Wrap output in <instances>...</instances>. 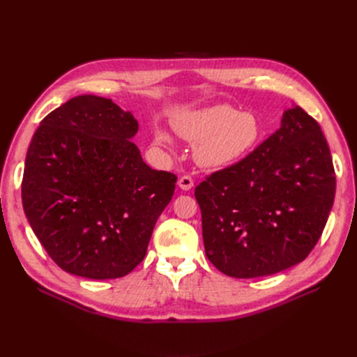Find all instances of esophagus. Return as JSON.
I'll return each instance as SVG.
<instances>
[{
    "label": "esophagus",
    "mask_w": 357,
    "mask_h": 357,
    "mask_svg": "<svg viewBox=\"0 0 357 357\" xmlns=\"http://www.w3.org/2000/svg\"><path fill=\"white\" fill-rule=\"evenodd\" d=\"M178 185L181 186L182 190L188 191V190H191L192 186H194V179H192L190 175H182V176L179 178V181H178Z\"/></svg>",
    "instance_id": "obj_1"
}]
</instances>
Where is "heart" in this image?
Here are the masks:
<instances>
[{
  "instance_id": "heart-1",
  "label": "heart",
  "mask_w": 357,
  "mask_h": 357,
  "mask_svg": "<svg viewBox=\"0 0 357 357\" xmlns=\"http://www.w3.org/2000/svg\"><path fill=\"white\" fill-rule=\"evenodd\" d=\"M178 133L195 144V159L205 167H226L249 155L259 143L261 130L250 112L230 105H215L175 119ZM156 142L169 144L171 139L156 131Z\"/></svg>"
}]
</instances>
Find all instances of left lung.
<instances>
[{
	"instance_id": "1",
	"label": "left lung",
	"mask_w": 357,
	"mask_h": 357,
	"mask_svg": "<svg viewBox=\"0 0 357 357\" xmlns=\"http://www.w3.org/2000/svg\"><path fill=\"white\" fill-rule=\"evenodd\" d=\"M335 172L321 127L301 107L238 162L195 188L207 257L222 273L257 278L303 261L333 207Z\"/></svg>"
}]
</instances>
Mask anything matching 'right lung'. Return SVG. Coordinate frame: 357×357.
<instances>
[{"label": "right lung", "mask_w": 357, "mask_h": 357, "mask_svg": "<svg viewBox=\"0 0 357 357\" xmlns=\"http://www.w3.org/2000/svg\"><path fill=\"white\" fill-rule=\"evenodd\" d=\"M137 120L108 98H70L40 121L27 150L23 207L65 272L114 279L144 259L178 176L147 166Z\"/></svg>", "instance_id": "right-lung-1"}]
</instances>
